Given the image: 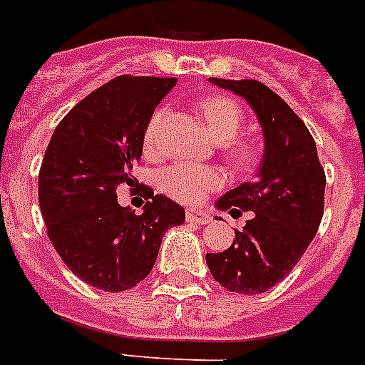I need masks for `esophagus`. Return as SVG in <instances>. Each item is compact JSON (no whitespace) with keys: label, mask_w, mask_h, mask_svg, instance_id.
<instances>
[{"label":"esophagus","mask_w":365,"mask_h":365,"mask_svg":"<svg viewBox=\"0 0 365 365\" xmlns=\"http://www.w3.org/2000/svg\"><path fill=\"white\" fill-rule=\"evenodd\" d=\"M186 221L196 225H205L210 221V213L202 212V210H186Z\"/></svg>","instance_id":"esophagus-1"}]
</instances>
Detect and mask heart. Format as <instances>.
I'll return each mask as SVG.
<instances>
[{"label":"heart","mask_w":365,"mask_h":365,"mask_svg":"<svg viewBox=\"0 0 365 365\" xmlns=\"http://www.w3.org/2000/svg\"><path fill=\"white\" fill-rule=\"evenodd\" d=\"M200 113L204 117L210 133L223 142L225 155L240 169L252 167L257 160V148L252 140L237 138L242 127L245 113L237 101L227 96H210L200 101ZM167 108H160L148 120L144 130V148L153 153L160 146L161 127L165 123ZM225 175L217 167L196 165V163H175L161 169L158 175V186L169 198L182 204H198L213 190L221 188Z\"/></svg>","instance_id":"obj_1"}]
</instances>
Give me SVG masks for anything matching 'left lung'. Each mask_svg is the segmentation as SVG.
<instances>
[{
	"mask_svg": "<svg viewBox=\"0 0 365 365\" xmlns=\"http://www.w3.org/2000/svg\"><path fill=\"white\" fill-rule=\"evenodd\" d=\"M242 96L264 128L265 152L257 179L217 200L219 210L254 212L235 229L231 248L205 254L221 287L240 294H262L289 275L316 237L323 217L325 171L314 136L289 103L259 81L210 78Z\"/></svg>",
	"mask_w": 365,
	"mask_h": 365,
	"instance_id": "8db88e82",
	"label": "left lung"
}]
</instances>
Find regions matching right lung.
I'll return each mask as SVG.
<instances>
[{
    "instance_id": "obj_1",
    "label": "right lung",
    "mask_w": 365,
    "mask_h": 365,
    "mask_svg": "<svg viewBox=\"0 0 365 365\" xmlns=\"http://www.w3.org/2000/svg\"><path fill=\"white\" fill-rule=\"evenodd\" d=\"M177 78L120 75L71 109L43 153L38 198L51 245L68 269L106 292L133 289L152 271L161 238L185 210L150 186L144 213L120 207L117 188L138 186L144 130Z\"/></svg>"
}]
</instances>
